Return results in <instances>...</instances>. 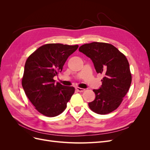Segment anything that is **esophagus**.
I'll use <instances>...</instances> for the list:
<instances>
[{"label":"esophagus","instance_id":"1","mask_svg":"<svg viewBox=\"0 0 150 150\" xmlns=\"http://www.w3.org/2000/svg\"><path fill=\"white\" fill-rule=\"evenodd\" d=\"M76 90L78 91L79 92H83L85 91V89H83V88H79V87H77L76 88Z\"/></svg>","mask_w":150,"mask_h":150}]
</instances>
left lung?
<instances>
[{
    "label": "left lung",
    "instance_id": "1",
    "mask_svg": "<svg viewBox=\"0 0 150 150\" xmlns=\"http://www.w3.org/2000/svg\"><path fill=\"white\" fill-rule=\"evenodd\" d=\"M79 51L92 60L97 73L104 75L101 87L93 89L96 98L88 103L89 108L99 115L115 111L131 83L129 65L126 56L114 46L104 42L85 44Z\"/></svg>",
    "mask_w": 150,
    "mask_h": 150
}]
</instances>
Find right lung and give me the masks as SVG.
Returning <instances> with one entry per match:
<instances>
[{"label":"right lung","instance_id":"right-lung-1","mask_svg":"<svg viewBox=\"0 0 150 150\" xmlns=\"http://www.w3.org/2000/svg\"><path fill=\"white\" fill-rule=\"evenodd\" d=\"M78 45L47 44L39 47L27 59L22 85L30 101L39 112L54 117L65 110L75 89L57 83L54 77L62 70L67 59Z\"/></svg>","mask_w":150,"mask_h":150}]
</instances>
